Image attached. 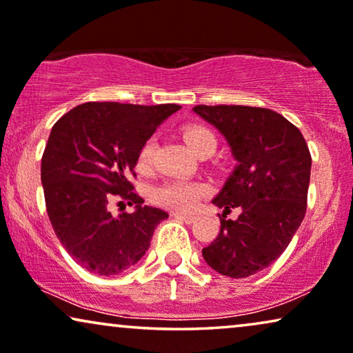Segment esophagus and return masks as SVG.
<instances>
[{
	"label": "esophagus",
	"mask_w": 353,
	"mask_h": 353,
	"mask_svg": "<svg viewBox=\"0 0 353 353\" xmlns=\"http://www.w3.org/2000/svg\"><path fill=\"white\" fill-rule=\"evenodd\" d=\"M172 216H175V219H180L183 221H186V223H192L196 219L192 215H186V214H180V212H173Z\"/></svg>",
	"instance_id": "obj_1"
}]
</instances>
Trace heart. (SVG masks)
<instances>
[{
	"mask_svg": "<svg viewBox=\"0 0 353 353\" xmlns=\"http://www.w3.org/2000/svg\"><path fill=\"white\" fill-rule=\"evenodd\" d=\"M183 137H185V141L194 154L202 151V149L207 146H216V139L214 137V133L204 127H199V125H191V127H188L185 130V133H183ZM154 149H156L154 139H148V141L141 146V149H139L138 167L141 168V170H146V168L151 165ZM202 194H204V188L197 185V183L186 180L167 181L165 185L159 186L156 192H154V196H156V199L161 202V204L170 207V209L183 212L194 209Z\"/></svg>",
	"mask_w": 353,
	"mask_h": 353,
	"instance_id": "1",
	"label": "heart"
}]
</instances>
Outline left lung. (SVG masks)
<instances>
[{"mask_svg": "<svg viewBox=\"0 0 353 353\" xmlns=\"http://www.w3.org/2000/svg\"><path fill=\"white\" fill-rule=\"evenodd\" d=\"M223 134L236 167L212 204L223 209L220 233L202 249L216 273L248 278L284 252L307 209L312 157L301 130L274 110L249 105H196ZM238 208L236 221L226 219Z\"/></svg>", "mask_w": 353, "mask_h": 353, "instance_id": "1", "label": "left lung"}]
</instances>
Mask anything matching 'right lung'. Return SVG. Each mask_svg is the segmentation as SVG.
<instances>
[{"label":"right lung","mask_w":353,"mask_h":353,"mask_svg":"<svg viewBox=\"0 0 353 353\" xmlns=\"http://www.w3.org/2000/svg\"><path fill=\"white\" fill-rule=\"evenodd\" d=\"M178 104L85 103L51 130L41 159V185L54 233L86 272L119 274L146 254L167 212L143 205L133 192L138 152ZM114 196L135 205L133 214L108 212Z\"/></svg>","instance_id":"obj_1"}]
</instances>
